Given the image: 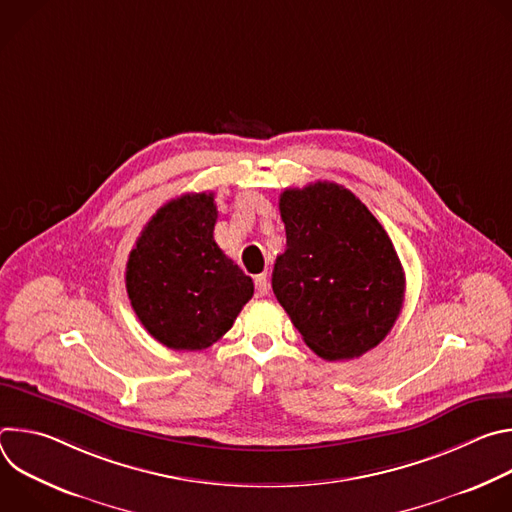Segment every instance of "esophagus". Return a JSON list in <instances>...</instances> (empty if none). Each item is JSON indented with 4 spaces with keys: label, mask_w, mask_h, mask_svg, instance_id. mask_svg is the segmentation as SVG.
Returning a JSON list of instances; mask_svg holds the SVG:
<instances>
[{
    "label": "esophagus",
    "mask_w": 512,
    "mask_h": 512,
    "mask_svg": "<svg viewBox=\"0 0 512 512\" xmlns=\"http://www.w3.org/2000/svg\"><path fill=\"white\" fill-rule=\"evenodd\" d=\"M255 287H257V291H259V296H267V294H269V279H267L265 273H261V275L255 277Z\"/></svg>",
    "instance_id": "obj_1"
}]
</instances>
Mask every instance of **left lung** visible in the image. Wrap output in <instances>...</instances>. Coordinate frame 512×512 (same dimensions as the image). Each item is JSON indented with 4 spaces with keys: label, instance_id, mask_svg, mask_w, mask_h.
Returning a JSON list of instances; mask_svg holds the SVG:
<instances>
[{
    "label": "left lung",
    "instance_id": "obj_1",
    "mask_svg": "<svg viewBox=\"0 0 512 512\" xmlns=\"http://www.w3.org/2000/svg\"><path fill=\"white\" fill-rule=\"evenodd\" d=\"M279 212L287 241L271 287L304 342L324 360L375 348L405 298L403 265L387 231L334 182L283 190Z\"/></svg>",
    "mask_w": 512,
    "mask_h": 512
}]
</instances>
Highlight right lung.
I'll return each instance as SVG.
<instances>
[{"label":"right lung","mask_w":512,"mask_h":512,"mask_svg":"<svg viewBox=\"0 0 512 512\" xmlns=\"http://www.w3.org/2000/svg\"><path fill=\"white\" fill-rule=\"evenodd\" d=\"M216 216L212 192L182 194L150 218L129 253L131 308L168 348H208L253 298V279L214 243Z\"/></svg>","instance_id":"1"}]
</instances>
